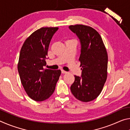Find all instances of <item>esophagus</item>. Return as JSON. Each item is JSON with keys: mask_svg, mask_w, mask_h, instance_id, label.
Returning <instances> with one entry per match:
<instances>
[{"mask_svg": "<svg viewBox=\"0 0 130 130\" xmlns=\"http://www.w3.org/2000/svg\"><path fill=\"white\" fill-rule=\"evenodd\" d=\"M61 73H62V74H65V73H67V72H66L63 70H61Z\"/></svg>", "mask_w": 130, "mask_h": 130, "instance_id": "34e87169", "label": "esophagus"}]
</instances>
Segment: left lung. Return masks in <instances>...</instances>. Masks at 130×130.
Wrapping results in <instances>:
<instances>
[{"instance_id": "8db88e82", "label": "left lung", "mask_w": 130, "mask_h": 130, "mask_svg": "<svg viewBox=\"0 0 130 130\" xmlns=\"http://www.w3.org/2000/svg\"><path fill=\"white\" fill-rule=\"evenodd\" d=\"M80 39L81 50L79 58L81 77L74 76L75 80L70 91L77 99L83 102L96 99L102 91L107 78L108 54L99 33L91 26H69Z\"/></svg>"}]
</instances>
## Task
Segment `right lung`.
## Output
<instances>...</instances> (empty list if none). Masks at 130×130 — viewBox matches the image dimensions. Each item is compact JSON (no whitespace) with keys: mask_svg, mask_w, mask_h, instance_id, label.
Here are the masks:
<instances>
[{"mask_svg":"<svg viewBox=\"0 0 130 130\" xmlns=\"http://www.w3.org/2000/svg\"><path fill=\"white\" fill-rule=\"evenodd\" d=\"M58 27H42L27 37L21 49L18 63L21 81L31 99L42 102L54 93L60 70L44 69L52 37Z\"/></svg>","mask_w":130,"mask_h":130,"instance_id":"right-lung-1","label":"right lung"}]
</instances>
